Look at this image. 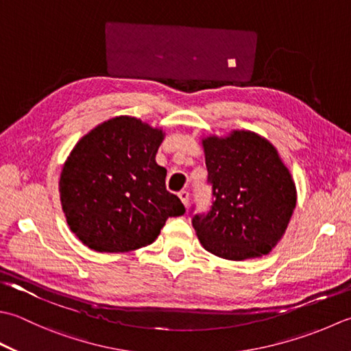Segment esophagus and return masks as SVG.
<instances>
[{"instance_id":"34e87169","label":"esophagus","mask_w":351,"mask_h":351,"mask_svg":"<svg viewBox=\"0 0 351 351\" xmlns=\"http://www.w3.org/2000/svg\"><path fill=\"white\" fill-rule=\"evenodd\" d=\"M178 196H180L182 204L185 205V207H187L189 202H190V193H189V191H187V190H181L180 193H178Z\"/></svg>"}]
</instances>
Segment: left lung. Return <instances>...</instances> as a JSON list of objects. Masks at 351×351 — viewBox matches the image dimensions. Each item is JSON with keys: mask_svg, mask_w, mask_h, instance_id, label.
I'll list each match as a JSON object with an SVG mask.
<instances>
[{"mask_svg": "<svg viewBox=\"0 0 351 351\" xmlns=\"http://www.w3.org/2000/svg\"><path fill=\"white\" fill-rule=\"evenodd\" d=\"M215 202L191 219L199 242L226 260L269 254L289 225L297 189L277 149L251 130L202 138Z\"/></svg>", "mask_w": 351, "mask_h": 351, "instance_id": "1", "label": "left lung"}]
</instances>
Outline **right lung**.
<instances>
[{"label":"right lung","instance_id":"1","mask_svg":"<svg viewBox=\"0 0 351 351\" xmlns=\"http://www.w3.org/2000/svg\"><path fill=\"white\" fill-rule=\"evenodd\" d=\"M160 128L135 117L103 121L82 136L62 167L59 193L70 230L88 248L128 252L147 246L185 208L166 190L155 155Z\"/></svg>","mask_w":351,"mask_h":351}]
</instances>
